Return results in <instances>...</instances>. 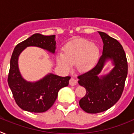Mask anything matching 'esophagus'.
<instances>
[{
    "label": "esophagus",
    "mask_w": 134,
    "mask_h": 134,
    "mask_svg": "<svg viewBox=\"0 0 134 134\" xmlns=\"http://www.w3.org/2000/svg\"><path fill=\"white\" fill-rule=\"evenodd\" d=\"M69 83L70 85H71V86H75V85L77 84V80H76V79H73V78H72V79H70V80H69Z\"/></svg>",
    "instance_id": "34e87169"
}]
</instances>
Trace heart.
Masks as SVG:
<instances>
[{"instance_id":"obj_1","label":"heart","mask_w":134,"mask_h":134,"mask_svg":"<svg viewBox=\"0 0 134 134\" xmlns=\"http://www.w3.org/2000/svg\"><path fill=\"white\" fill-rule=\"evenodd\" d=\"M100 55L97 44L85 39H76L66 45L64 54L57 56V63L64 70H70L72 64L79 72H86L97 65Z\"/></svg>"}]
</instances>
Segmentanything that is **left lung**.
Here are the masks:
<instances>
[{
  "label": "left lung",
  "instance_id": "1",
  "mask_svg": "<svg viewBox=\"0 0 134 134\" xmlns=\"http://www.w3.org/2000/svg\"><path fill=\"white\" fill-rule=\"evenodd\" d=\"M98 32L103 42L102 55L93 69L78 76L79 84L86 91L79 105L88 113H100L113 107L120 99L127 75V58L122 46L107 34ZM109 60L114 68L107 75L99 76Z\"/></svg>",
  "mask_w": 134,
  "mask_h": 134
}]
</instances>
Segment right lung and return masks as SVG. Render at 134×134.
Returning <instances> with one entry per match:
<instances>
[{
	"instance_id": "1",
	"label": "right lung",
	"mask_w": 134,
	"mask_h": 134,
	"mask_svg": "<svg viewBox=\"0 0 134 134\" xmlns=\"http://www.w3.org/2000/svg\"><path fill=\"white\" fill-rule=\"evenodd\" d=\"M55 38V35L35 34L16 45L14 49L10 58L8 84L15 102L23 110L33 113L48 111L56 100L58 91L69 84L70 76L62 77L52 73L37 81H27L19 71V57L26 48L35 46L54 54L56 48Z\"/></svg>"
}]
</instances>
